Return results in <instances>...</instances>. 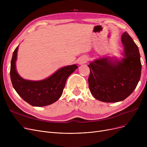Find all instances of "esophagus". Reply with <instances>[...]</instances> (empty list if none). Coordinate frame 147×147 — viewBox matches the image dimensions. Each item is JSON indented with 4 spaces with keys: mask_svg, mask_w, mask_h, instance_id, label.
Segmentation results:
<instances>
[{
    "mask_svg": "<svg viewBox=\"0 0 147 147\" xmlns=\"http://www.w3.org/2000/svg\"><path fill=\"white\" fill-rule=\"evenodd\" d=\"M87 58L86 57H83V58H81L80 59H79V64H84L86 63L87 62Z\"/></svg>",
    "mask_w": 147,
    "mask_h": 147,
    "instance_id": "esophagus-1",
    "label": "esophagus"
}]
</instances>
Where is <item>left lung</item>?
Listing matches in <instances>:
<instances>
[{
    "label": "left lung",
    "instance_id": "1",
    "mask_svg": "<svg viewBox=\"0 0 147 147\" xmlns=\"http://www.w3.org/2000/svg\"><path fill=\"white\" fill-rule=\"evenodd\" d=\"M124 58H104L88 65L89 88L94 98L104 102L123 101L132 93L140 80L141 63L138 46L126 32L121 36Z\"/></svg>",
    "mask_w": 147,
    "mask_h": 147
}]
</instances>
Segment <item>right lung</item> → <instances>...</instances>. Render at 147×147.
Here are the masks:
<instances>
[{
	"label": "right lung",
	"instance_id": "1",
	"mask_svg": "<svg viewBox=\"0 0 147 147\" xmlns=\"http://www.w3.org/2000/svg\"><path fill=\"white\" fill-rule=\"evenodd\" d=\"M18 46L13 53L10 76L12 86L17 94L32 106L43 107L56 102L63 94L68 76L78 68L76 64L59 69L49 78L40 81L24 80L17 73L15 67Z\"/></svg>",
	"mask_w": 147,
	"mask_h": 147
}]
</instances>
